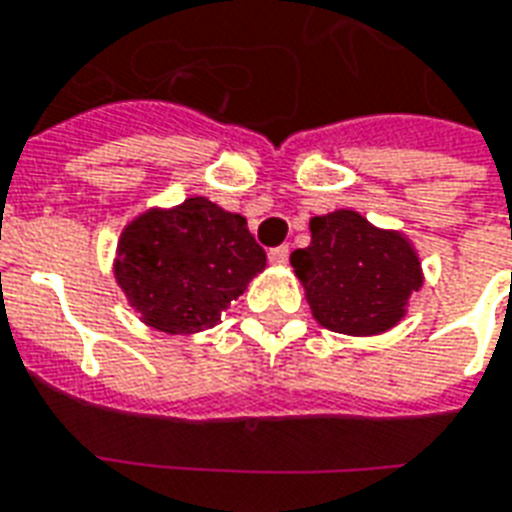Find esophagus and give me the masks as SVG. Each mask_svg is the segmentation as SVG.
<instances>
[{"instance_id":"1","label":"esophagus","mask_w":512,"mask_h":512,"mask_svg":"<svg viewBox=\"0 0 512 512\" xmlns=\"http://www.w3.org/2000/svg\"><path fill=\"white\" fill-rule=\"evenodd\" d=\"M287 257H290V246H276V249H271V252H268V260H271V263H276V266L287 263Z\"/></svg>"}]
</instances>
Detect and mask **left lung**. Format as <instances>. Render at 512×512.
Returning a JSON list of instances; mask_svg holds the SVG:
<instances>
[{"label": "left lung", "mask_w": 512, "mask_h": 512, "mask_svg": "<svg viewBox=\"0 0 512 512\" xmlns=\"http://www.w3.org/2000/svg\"><path fill=\"white\" fill-rule=\"evenodd\" d=\"M309 227L312 244L295 249L290 266L304 282L314 320L350 336H374L399 323L407 298L423 285L410 241L344 208L314 217Z\"/></svg>", "instance_id": "left-lung-1"}]
</instances>
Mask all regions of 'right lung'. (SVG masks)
I'll return each instance as SVG.
<instances>
[{"mask_svg": "<svg viewBox=\"0 0 512 512\" xmlns=\"http://www.w3.org/2000/svg\"><path fill=\"white\" fill-rule=\"evenodd\" d=\"M266 268V252L246 219L206 198L170 211H146L121 233L116 279L140 317L157 331L195 333Z\"/></svg>", "mask_w": 512, "mask_h": 512, "instance_id": "add662e5", "label": "right lung"}]
</instances>
